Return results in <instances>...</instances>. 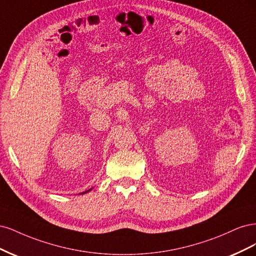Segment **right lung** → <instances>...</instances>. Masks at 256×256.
Masks as SVG:
<instances>
[{"mask_svg":"<svg viewBox=\"0 0 256 256\" xmlns=\"http://www.w3.org/2000/svg\"><path fill=\"white\" fill-rule=\"evenodd\" d=\"M88 192H89V190H88Z\"/></svg>","mask_w":256,"mask_h":256,"instance_id":"obj_1","label":"right lung"}]
</instances>
